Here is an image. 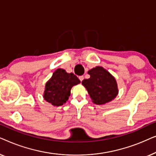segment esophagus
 Segmentation results:
<instances>
[{"mask_svg":"<svg viewBox=\"0 0 156 156\" xmlns=\"http://www.w3.org/2000/svg\"><path fill=\"white\" fill-rule=\"evenodd\" d=\"M79 79H80V80L82 82V81L84 80V76H79Z\"/></svg>","mask_w":156,"mask_h":156,"instance_id":"34e87169","label":"esophagus"}]
</instances>
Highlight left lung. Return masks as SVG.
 <instances>
[{
    "label": "left lung",
    "mask_w": 156,
    "mask_h": 156,
    "mask_svg": "<svg viewBox=\"0 0 156 156\" xmlns=\"http://www.w3.org/2000/svg\"><path fill=\"white\" fill-rule=\"evenodd\" d=\"M90 78L85 79L82 84L88 91L91 101L103 105L114 100L119 94L116 79L107 70L97 66L88 71Z\"/></svg>",
    "instance_id": "left-lung-1"
}]
</instances>
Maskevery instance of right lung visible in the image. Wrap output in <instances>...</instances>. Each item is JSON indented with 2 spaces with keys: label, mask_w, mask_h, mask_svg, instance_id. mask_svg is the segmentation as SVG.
I'll return each mask as SVG.
<instances>
[{
  "label": "right lung",
  "mask_w": 156,
  "mask_h": 156,
  "mask_svg": "<svg viewBox=\"0 0 156 156\" xmlns=\"http://www.w3.org/2000/svg\"><path fill=\"white\" fill-rule=\"evenodd\" d=\"M81 82L73 73H67L65 69H57L45 84L43 98L52 106L63 105L69 99L71 89Z\"/></svg>",
  "instance_id": "1"
}]
</instances>
